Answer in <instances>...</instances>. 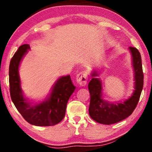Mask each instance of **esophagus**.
<instances>
[{
  "mask_svg": "<svg viewBox=\"0 0 152 152\" xmlns=\"http://www.w3.org/2000/svg\"><path fill=\"white\" fill-rule=\"evenodd\" d=\"M88 80V72L87 71H81L76 75V82L80 86H85Z\"/></svg>",
  "mask_w": 152,
  "mask_h": 152,
  "instance_id": "obj_1",
  "label": "esophagus"
}]
</instances>
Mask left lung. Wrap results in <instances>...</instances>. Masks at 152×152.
Returning <instances> with one entry per match:
<instances>
[{
	"label": "left lung",
	"mask_w": 152,
	"mask_h": 152,
	"mask_svg": "<svg viewBox=\"0 0 152 152\" xmlns=\"http://www.w3.org/2000/svg\"><path fill=\"white\" fill-rule=\"evenodd\" d=\"M132 56L133 67L135 74V91L132 96L123 102L112 104L104 101L102 98V82L96 72L92 74V79L88 83L91 94L89 105V115L97 123L110 125L121 121L130 116L137 107L143 86V72L141 58L137 49L129 47Z\"/></svg>",
	"instance_id": "8db88e82"
}]
</instances>
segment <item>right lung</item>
<instances>
[{
    "label": "right lung",
    "mask_w": 152,
    "mask_h": 152,
    "mask_svg": "<svg viewBox=\"0 0 152 152\" xmlns=\"http://www.w3.org/2000/svg\"><path fill=\"white\" fill-rule=\"evenodd\" d=\"M29 45H20L11 58L9 65V86L11 100L25 121L36 126H52L62 121L67 103L76 87L70 76H63L53 86L50 96L39 104L31 105L24 99L20 88L19 66Z\"/></svg>",
    "instance_id": "add662e5"
}]
</instances>
